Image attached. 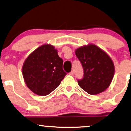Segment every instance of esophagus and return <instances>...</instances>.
Listing matches in <instances>:
<instances>
[{"label": "esophagus", "mask_w": 131, "mask_h": 131, "mask_svg": "<svg viewBox=\"0 0 131 131\" xmlns=\"http://www.w3.org/2000/svg\"><path fill=\"white\" fill-rule=\"evenodd\" d=\"M69 74L70 75H71V76H73V71H71L69 73Z\"/></svg>", "instance_id": "obj_1"}]
</instances>
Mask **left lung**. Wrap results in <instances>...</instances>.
<instances>
[{
	"instance_id": "obj_1",
	"label": "left lung",
	"mask_w": 131,
	"mask_h": 131,
	"mask_svg": "<svg viewBox=\"0 0 131 131\" xmlns=\"http://www.w3.org/2000/svg\"><path fill=\"white\" fill-rule=\"evenodd\" d=\"M75 55L84 73L83 79L78 80L79 86L90 95H97L108 89L114 73V63L108 54L90 44L76 49Z\"/></svg>"
}]
</instances>
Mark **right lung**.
I'll use <instances>...</instances> for the list:
<instances>
[{
	"mask_svg": "<svg viewBox=\"0 0 131 131\" xmlns=\"http://www.w3.org/2000/svg\"><path fill=\"white\" fill-rule=\"evenodd\" d=\"M62 65V59L53 46L46 44L39 46L23 63L22 73L26 86L38 95H49L66 76Z\"/></svg>",
	"mask_w": 131,
	"mask_h": 131,
	"instance_id": "add662e5",
	"label": "right lung"
}]
</instances>
